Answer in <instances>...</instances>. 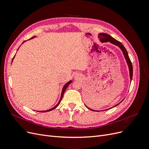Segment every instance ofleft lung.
Segmentation results:
<instances>
[{
	"label": "left lung",
	"mask_w": 149,
	"mask_h": 149,
	"mask_svg": "<svg viewBox=\"0 0 149 149\" xmlns=\"http://www.w3.org/2000/svg\"><path fill=\"white\" fill-rule=\"evenodd\" d=\"M98 38L99 39H100V42L101 43H107V42H109L110 43L112 44V45H114L115 46H117L118 47H119L120 50L122 51V52H123V55L124 56V58L125 60L126 61V63H127V65L128 66V68H129V76H130V81L131 82L132 81V75H133V68H132V63L131 61H130V58L129 57V55H128V53L127 52V50H126V49L125 48V47H124V45L123 44H122L120 42H119V41H118V40H116V39H114L113 37H112L111 36H110L109 35H108L107 33H100L98 34ZM124 100H122L119 103L117 104L116 105L114 106L113 107H112L111 108H109V109H111V108L112 107H114L116 106H117L118 105H119V104L123 101ZM86 107L87 108H88L89 109L93 111H96V110H93L91 109H90V108H89L86 105H85ZM107 109H106V110H107Z\"/></svg>",
	"instance_id": "obj_1"
}]
</instances>
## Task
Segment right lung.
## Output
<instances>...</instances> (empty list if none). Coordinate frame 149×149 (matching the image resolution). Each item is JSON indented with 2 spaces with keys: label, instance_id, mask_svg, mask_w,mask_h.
<instances>
[{
  "label": "right lung",
  "instance_id": "add662e5",
  "mask_svg": "<svg viewBox=\"0 0 149 149\" xmlns=\"http://www.w3.org/2000/svg\"><path fill=\"white\" fill-rule=\"evenodd\" d=\"M35 37H37V36H34V37H31V38H30L29 40H31V39H32V38H34ZM25 42H24L23 43H22V44H23ZM17 49V50H18ZM15 56H13V59H12V61H13V58H15ZM72 82V80H70V81H69L68 82H67L65 85H64V86L63 87V89H62V91H61V97H60V101H58V104H57L55 106H54L53 107H52V108H51V109H48V110H46V111H38V112H48V111H52V110H53L54 109H55L56 107H58V106L60 104V102H61V100H62V98H63V94H64V93H65V91H66V88H68V86H69V84L71 83Z\"/></svg>",
  "mask_w": 149,
  "mask_h": 149
}]
</instances>
